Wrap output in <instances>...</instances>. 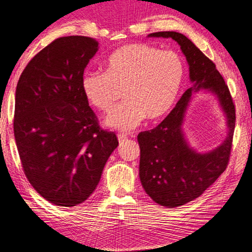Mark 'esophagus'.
Wrapping results in <instances>:
<instances>
[{"label": "esophagus", "mask_w": 252, "mask_h": 252, "mask_svg": "<svg viewBox=\"0 0 252 252\" xmlns=\"http://www.w3.org/2000/svg\"><path fill=\"white\" fill-rule=\"evenodd\" d=\"M127 139V135L126 134H118V141L119 143H124Z\"/></svg>", "instance_id": "obj_1"}]
</instances>
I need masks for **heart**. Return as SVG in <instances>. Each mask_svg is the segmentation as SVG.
Segmentation results:
<instances>
[{"instance_id": "1", "label": "heart", "mask_w": 252, "mask_h": 252, "mask_svg": "<svg viewBox=\"0 0 252 252\" xmlns=\"http://www.w3.org/2000/svg\"><path fill=\"white\" fill-rule=\"evenodd\" d=\"M105 72L86 71L81 92L90 105L105 113L116 106L124 89L126 101L110 114L106 125L130 130L144 119L158 121L170 113L182 89L185 65L179 53L147 43H129L105 60Z\"/></svg>"}]
</instances>
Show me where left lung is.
I'll return each mask as SVG.
<instances>
[{"mask_svg":"<svg viewBox=\"0 0 252 252\" xmlns=\"http://www.w3.org/2000/svg\"><path fill=\"white\" fill-rule=\"evenodd\" d=\"M148 36L171 38L180 44L189 63L192 82L158 126L137 136L141 147L139 179L144 189L162 207L176 208L199 197L228 166L236 126V108L228 86L216 64L191 40L174 31L155 32ZM201 89L216 94L228 126L224 143L203 155L189 147L182 129L190 96Z\"/></svg>","mask_w":252,"mask_h":252,"instance_id":"1","label":"left lung"}]
</instances>
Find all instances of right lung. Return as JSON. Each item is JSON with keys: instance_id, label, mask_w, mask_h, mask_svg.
<instances>
[{"instance_id": "obj_1", "label": "right lung", "mask_w": 252, "mask_h": 252, "mask_svg": "<svg viewBox=\"0 0 252 252\" xmlns=\"http://www.w3.org/2000/svg\"><path fill=\"white\" fill-rule=\"evenodd\" d=\"M98 51L88 36H63L32 58L15 90L14 137L29 182L59 207L92 195L118 146L100 128L81 92V77Z\"/></svg>"}]
</instances>
